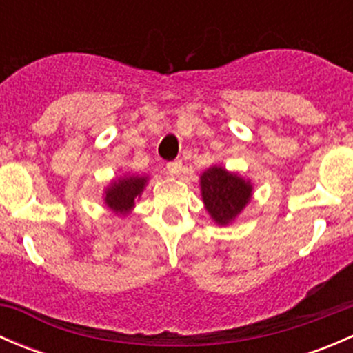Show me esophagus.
<instances>
[{
    "mask_svg": "<svg viewBox=\"0 0 353 353\" xmlns=\"http://www.w3.org/2000/svg\"><path fill=\"white\" fill-rule=\"evenodd\" d=\"M167 170H169L170 176L177 177L181 174V170H183V162H181V160H176V162L167 163Z\"/></svg>",
    "mask_w": 353,
    "mask_h": 353,
    "instance_id": "1",
    "label": "esophagus"
}]
</instances>
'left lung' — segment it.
<instances>
[{"label": "left lung", "mask_w": 353, "mask_h": 353, "mask_svg": "<svg viewBox=\"0 0 353 353\" xmlns=\"http://www.w3.org/2000/svg\"><path fill=\"white\" fill-rule=\"evenodd\" d=\"M199 190L210 219L220 227L236 222L252 198L251 179L230 172L223 165H212L199 176Z\"/></svg>", "instance_id": "left-lung-1"}]
</instances>
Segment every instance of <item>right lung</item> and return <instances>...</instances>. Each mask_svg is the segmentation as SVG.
Masks as SVG:
<instances>
[{
	"instance_id": "right-lung-1",
	"label": "right lung",
	"mask_w": 353,
	"mask_h": 353,
	"mask_svg": "<svg viewBox=\"0 0 353 353\" xmlns=\"http://www.w3.org/2000/svg\"><path fill=\"white\" fill-rule=\"evenodd\" d=\"M148 179L147 174H124L112 179L102 193L105 206L117 216L130 215L143 194Z\"/></svg>"
}]
</instances>
